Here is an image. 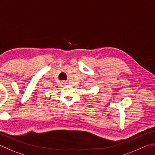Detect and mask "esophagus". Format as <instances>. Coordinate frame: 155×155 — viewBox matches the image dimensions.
I'll return each instance as SVG.
<instances>
[{
    "instance_id": "34e87169",
    "label": "esophagus",
    "mask_w": 155,
    "mask_h": 155,
    "mask_svg": "<svg viewBox=\"0 0 155 155\" xmlns=\"http://www.w3.org/2000/svg\"><path fill=\"white\" fill-rule=\"evenodd\" d=\"M62 84H63V85H65V84H67V81H63L61 82Z\"/></svg>"
}]
</instances>
